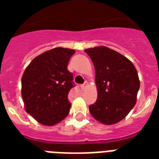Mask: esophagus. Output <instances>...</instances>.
<instances>
[{"mask_svg":"<svg viewBox=\"0 0 159 159\" xmlns=\"http://www.w3.org/2000/svg\"><path fill=\"white\" fill-rule=\"evenodd\" d=\"M87 87V82H85L83 84L81 85V88H82V90H85L86 89V87Z\"/></svg>","mask_w":159,"mask_h":159,"instance_id":"esophagus-1","label":"esophagus"}]
</instances>
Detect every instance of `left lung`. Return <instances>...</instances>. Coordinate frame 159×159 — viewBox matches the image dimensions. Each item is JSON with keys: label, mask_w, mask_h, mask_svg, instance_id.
I'll use <instances>...</instances> for the list:
<instances>
[{"label": "left lung", "mask_w": 159, "mask_h": 159, "mask_svg": "<svg viewBox=\"0 0 159 159\" xmlns=\"http://www.w3.org/2000/svg\"><path fill=\"white\" fill-rule=\"evenodd\" d=\"M96 71L97 100L89 106L90 113L105 125L123 120L133 109L139 89L137 70L118 52L100 46L85 49Z\"/></svg>", "instance_id": "1"}]
</instances>
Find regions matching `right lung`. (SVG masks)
I'll return each instance as SVG.
<instances>
[{
	"instance_id": "add662e5",
	"label": "right lung",
	"mask_w": 159,
	"mask_h": 159,
	"mask_svg": "<svg viewBox=\"0 0 159 159\" xmlns=\"http://www.w3.org/2000/svg\"><path fill=\"white\" fill-rule=\"evenodd\" d=\"M75 50L55 48L34 57L24 72L21 86L25 111L39 123L52 126L68 115V92L74 87L67 70Z\"/></svg>"
}]
</instances>
